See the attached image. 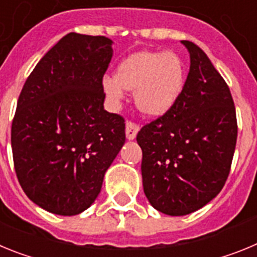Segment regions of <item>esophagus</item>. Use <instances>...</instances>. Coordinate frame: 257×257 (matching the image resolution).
<instances>
[{
  "mask_svg": "<svg viewBox=\"0 0 257 257\" xmlns=\"http://www.w3.org/2000/svg\"><path fill=\"white\" fill-rule=\"evenodd\" d=\"M139 131V126L131 121H127L126 123V138L128 140H134L136 138V134Z\"/></svg>",
  "mask_w": 257,
  "mask_h": 257,
  "instance_id": "esophagus-1",
  "label": "esophagus"
}]
</instances>
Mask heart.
Returning <instances> with one entry per match:
<instances>
[{
  "label": "heart",
  "instance_id": "1",
  "mask_svg": "<svg viewBox=\"0 0 257 257\" xmlns=\"http://www.w3.org/2000/svg\"><path fill=\"white\" fill-rule=\"evenodd\" d=\"M187 79V65L172 51L136 52L122 61L115 77H105L103 88L112 104H119L124 90L134 92L136 106L153 117L165 114L180 96Z\"/></svg>",
  "mask_w": 257,
  "mask_h": 257
}]
</instances>
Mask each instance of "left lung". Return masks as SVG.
I'll return each mask as SVG.
<instances>
[{"label": "left lung", "mask_w": 257, "mask_h": 257, "mask_svg": "<svg viewBox=\"0 0 257 257\" xmlns=\"http://www.w3.org/2000/svg\"><path fill=\"white\" fill-rule=\"evenodd\" d=\"M181 44L190 55L183 91L136 136L145 196L156 210L171 216L194 212L219 194L238 133L234 101L224 78L203 50L190 41Z\"/></svg>", "instance_id": "left-lung-1"}]
</instances>
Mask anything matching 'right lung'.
Wrapping results in <instances>:
<instances>
[{
    "mask_svg": "<svg viewBox=\"0 0 257 257\" xmlns=\"http://www.w3.org/2000/svg\"><path fill=\"white\" fill-rule=\"evenodd\" d=\"M112 44L64 36L20 92L11 126L15 172L28 198L49 212L72 216L90 207L124 144V119L104 109Z\"/></svg>",
    "mask_w": 257,
    "mask_h": 257,
    "instance_id": "1",
    "label": "right lung"
}]
</instances>
